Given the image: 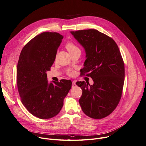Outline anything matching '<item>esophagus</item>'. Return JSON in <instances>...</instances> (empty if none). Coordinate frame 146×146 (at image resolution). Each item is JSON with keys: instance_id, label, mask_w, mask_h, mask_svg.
<instances>
[{"instance_id": "obj_1", "label": "esophagus", "mask_w": 146, "mask_h": 146, "mask_svg": "<svg viewBox=\"0 0 146 146\" xmlns=\"http://www.w3.org/2000/svg\"><path fill=\"white\" fill-rule=\"evenodd\" d=\"M72 87H76V84H75V81H73V82H72Z\"/></svg>"}]
</instances>
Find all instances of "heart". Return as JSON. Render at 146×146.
Wrapping results in <instances>:
<instances>
[{
	"mask_svg": "<svg viewBox=\"0 0 146 146\" xmlns=\"http://www.w3.org/2000/svg\"><path fill=\"white\" fill-rule=\"evenodd\" d=\"M66 48H67V50L70 54H72L75 52L80 51L78 47L75 44H74L73 42H72V41H69V42H68L66 44ZM67 74L69 76H72L74 74V71L71 70V69H68L67 71Z\"/></svg>",
	"mask_w": 146,
	"mask_h": 146,
	"instance_id": "obj_1",
	"label": "heart"
}]
</instances>
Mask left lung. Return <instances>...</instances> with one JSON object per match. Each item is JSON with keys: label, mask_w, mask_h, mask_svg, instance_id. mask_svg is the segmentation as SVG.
Masks as SVG:
<instances>
[{"label": "left lung", "mask_w": 146, "mask_h": 146, "mask_svg": "<svg viewBox=\"0 0 146 146\" xmlns=\"http://www.w3.org/2000/svg\"><path fill=\"white\" fill-rule=\"evenodd\" d=\"M84 48L86 60L81 75L90 77L93 85L85 81L79 100L82 110L93 119H102L115 109L121 100L125 77L124 63L118 46L106 34L94 29L71 31Z\"/></svg>", "instance_id": "8db88e82"}]
</instances>
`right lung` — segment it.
<instances>
[{
	"mask_svg": "<svg viewBox=\"0 0 146 146\" xmlns=\"http://www.w3.org/2000/svg\"><path fill=\"white\" fill-rule=\"evenodd\" d=\"M64 36L56 32H44L23 47L17 65V87L21 100L33 115L49 119L57 115L72 86L70 80L48 83L46 72L56 58Z\"/></svg>",
	"mask_w": 146,
	"mask_h": 146,
	"instance_id": "add662e5",
	"label": "right lung"
}]
</instances>
